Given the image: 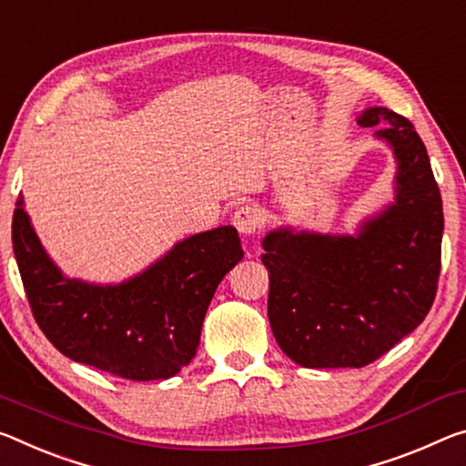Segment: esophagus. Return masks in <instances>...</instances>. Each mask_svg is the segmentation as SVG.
<instances>
[{
	"instance_id": "obj_1",
	"label": "esophagus",
	"mask_w": 466,
	"mask_h": 466,
	"mask_svg": "<svg viewBox=\"0 0 466 466\" xmlns=\"http://www.w3.org/2000/svg\"><path fill=\"white\" fill-rule=\"evenodd\" d=\"M234 226L238 228L242 236H253L261 230L263 226V213L257 205H242L234 211Z\"/></svg>"
}]
</instances>
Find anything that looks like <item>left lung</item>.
<instances>
[{
    "instance_id": "8db88e82",
    "label": "left lung",
    "mask_w": 466,
    "mask_h": 466,
    "mask_svg": "<svg viewBox=\"0 0 466 466\" xmlns=\"http://www.w3.org/2000/svg\"><path fill=\"white\" fill-rule=\"evenodd\" d=\"M357 122L392 149L394 201L354 234L279 226L265 234L268 317L276 342L307 369L365 367L409 336L433 305L444 213L430 155L406 117L367 107Z\"/></svg>"
}]
</instances>
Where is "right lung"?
Listing matches in <instances>:
<instances>
[{
    "mask_svg": "<svg viewBox=\"0 0 466 466\" xmlns=\"http://www.w3.org/2000/svg\"><path fill=\"white\" fill-rule=\"evenodd\" d=\"M14 255L43 334L66 357L132 381L169 380L201 342L207 307L242 259L238 232L219 226L178 240L132 278H68L36 236L25 197L12 219Z\"/></svg>",
    "mask_w": 466,
    "mask_h": 466,
    "instance_id": "add662e5",
    "label": "right lung"
}]
</instances>
